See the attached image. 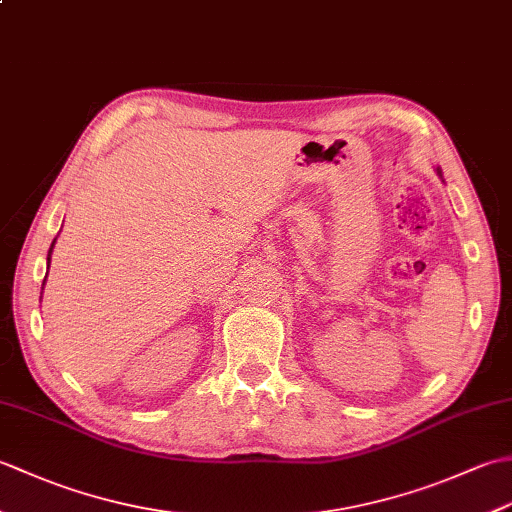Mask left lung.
Wrapping results in <instances>:
<instances>
[{
    "mask_svg": "<svg viewBox=\"0 0 512 512\" xmlns=\"http://www.w3.org/2000/svg\"><path fill=\"white\" fill-rule=\"evenodd\" d=\"M438 173H440V176H442V171H440V169H438Z\"/></svg>",
    "mask_w": 512,
    "mask_h": 512,
    "instance_id": "obj_1",
    "label": "left lung"
}]
</instances>
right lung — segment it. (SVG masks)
I'll return each instance as SVG.
<instances>
[{"label": "right lung", "mask_w": 512, "mask_h": 512, "mask_svg": "<svg viewBox=\"0 0 512 512\" xmlns=\"http://www.w3.org/2000/svg\"><path fill=\"white\" fill-rule=\"evenodd\" d=\"M52 246H54V242H52ZM52 246H50V253H52ZM50 253H48V264H50ZM43 284H46V279H43Z\"/></svg>", "instance_id": "add662e5"}]
</instances>
